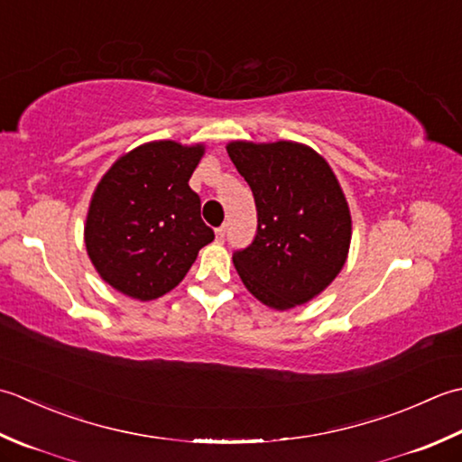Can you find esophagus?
I'll return each instance as SVG.
<instances>
[{"label":"esophagus","instance_id":"esophagus-1","mask_svg":"<svg viewBox=\"0 0 462 462\" xmlns=\"http://www.w3.org/2000/svg\"><path fill=\"white\" fill-rule=\"evenodd\" d=\"M215 235H217V241L223 243L225 241V235H227V225H221V227L215 231Z\"/></svg>","mask_w":462,"mask_h":462}]
</instances>
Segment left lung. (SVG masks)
<instances>
[{
  "mask_svg": "<svg viewBox=\"0 0 462 462\" xmlns=\"http://www.w3.org/2000/svg\"><path fill=\"white\" fill-rule=\"evenodd\" d=\"M227 153L257 207L255 239L233 253L243 285L277 310L307 303L349 255L351 211L333 169L295 141H231Z\"/></svg>",
  "mask_w": 462,
  "mask_h": 462,
  "instance_id": "left-lung-1",
  "label": "left lung"
}]
</instances>
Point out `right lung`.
<instances>
[{
	"label": "right lung",
	"instance_id": "add662e5",
	"mask_svg": "<svg viewBox=\"0 0 462 462\" xmlns=\"http://www.w3.org/2000/svg\"><path fill=\"white\" fill-rule=\"evenodd\" d=\"M205 145L152 141L121 155L93 191L86 249L99 277L137 300L181 283L215 239L189 179Z\"/></svg>",
	"mask_w": 462,
	"mask_h": 462
}]
</instances>
